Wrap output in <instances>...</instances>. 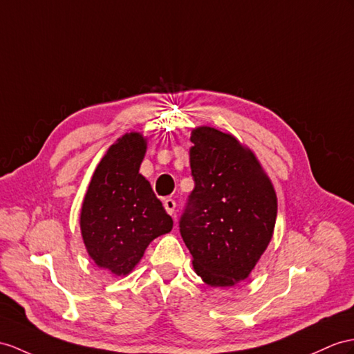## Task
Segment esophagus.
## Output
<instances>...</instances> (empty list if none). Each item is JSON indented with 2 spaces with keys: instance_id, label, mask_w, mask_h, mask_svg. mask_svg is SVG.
I'll return each mask as SVG.
<instances>
[{
  "instance_id": "obj_1",
  "label": "esophagus",
  "mask_w": 354,
  "mask_h": 354,
  "mask_svg": "<svg viewBox=\"0 0 354 354\" xmlns=\"http://www.w3.org/2000/svg\"><path fill=\"white\" fill-rule=\"evenodd\" d=\"M163 207H165V210H167L168 214H174L176 201L172 200V198H167V200H163Z\"/></svg>"
}]
</instances>
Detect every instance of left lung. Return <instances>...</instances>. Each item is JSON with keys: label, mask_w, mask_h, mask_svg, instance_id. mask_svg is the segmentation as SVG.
<instances>
[{"label": "left lung", "mask_w": 354, "mask_h": 354, "mask_svg": "<svg viewBox=\"0 0 354 354\" xmlns=\"http://www.w3.org/2000/svg\"><path fill=\"white\" fill-rule=\"evenodd\" d=\"M195 182L178 227L198 277L210 287L243 281L269 245L277 194L251 150L213 127L191 135Z\"/></svg>", "instance_id": "8db88e82"}]
</instances>
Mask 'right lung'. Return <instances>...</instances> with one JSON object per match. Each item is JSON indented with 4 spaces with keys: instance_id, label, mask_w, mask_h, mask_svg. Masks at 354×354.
Returning <instances> with one entry per match:
<instances>
[{
    "instance_id": "1",
    "label": "right lung",
    "mask_w": 354,
    "mask_h": 354,
    "mask_svg": "<svg viewBox=\"0 0 354 354\" xmlns=\"http://www.w3.org/2000/svg\"><path fill=\"white\" fill-rule=\"evenodd\" d=\"M145 140L126 133L111 145L94 171L81 210V232L102 269L127 274L145 248L172 228V219L140 174Z\"/></svg>"
}]
</instances>
